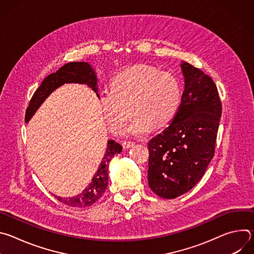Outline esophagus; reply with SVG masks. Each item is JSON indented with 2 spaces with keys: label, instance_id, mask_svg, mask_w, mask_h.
<instances>
[{
  "label": "esophagus",
  "instance_id": "esophagus-1",
  "mask_svg": "<svg viewBox=\"0 0 254 254\" xmlns=\"http://www.w3.org/2000/svg\"><path fill=\"white\" fill-rule=\"evenodd\" d=\"M132 146H134V142H132V141H124V142H123L124 149H129V148H131Z\"/></svg>",
  "mask_w": 254,
  "mask_h": 254
}]
</instances>
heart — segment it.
<instances>
[{
    "instance_id": "obj_1",
    "label": "heart",
    "mask_w": 254,
    "mask_h": 254,
    "mask_svg": "<svg viewBox=\"0 0 254 254\" xmlns=\"http://www.w3.org/2000/svg\"><path fill=\"white\" fill-rule=\"evenodd\" d=\"M182 98L178 78L153 66L135 65L118 74L111 91L99 94V104L110 129L120 133L126 125L129 107L132 117L125 129L128 136H140L152 127H161L176 115Z\"/></svg>"
}]
</instances>
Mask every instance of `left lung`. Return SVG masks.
I'll return each instance as SVG.
<instances>
[{
  "instance_id": "obj_1",
  "label": "left lung",
  "mask_w": 254,
  "mask_h": 254,
  "mask_svg": "<svg viewBox=\"0 0 254 254\" xmlns=\"http://www.w3.org/2000/svg\"><path fill=\"white\" fill-rule=\"evenodd\" d=\"M184 92L178 111L161 133L148 142V183L164 199L191 190L211 162L221 118L218 90L204 72L182 61Z\"/></svg>"
}]
</instances>
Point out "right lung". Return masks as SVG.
<instances>
[{
	"label": "right lung",
	"mask_w": 254,
	"mask_h": 254,
	"mask_svg": "<svg viewBox=\"0 0 254 254\" xmlns=\"http://www.w3.org/2000/svg\"><path fill=\"white\" fill-rule=\"evenodd\" d=\"M97 75L95 70L87 62H70L63 65L55 73L48 75L35 91L32 96L29 106L26 111L25 122L28 123L31 118L38 111L41 104L46 100V98L58 87L65 83H78L86 84L90 87L99 98L98 86H97ZM123 151V147L115 139L107 140V148L105 154L102 158L101 163L98 166L97 171L93 175L90 183L86 188L76 196L63 198L60 196H55L61 203L71 206L84 208L94 204L105 192L108 181V163L114 158L116 154H120Z\"/></svg>",
	"instance_id": "obj_1"
}]
</instances>
